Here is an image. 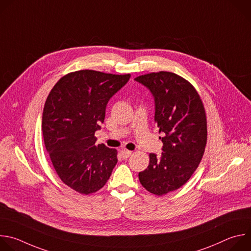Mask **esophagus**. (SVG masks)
Returning a JSON list of instances; mask_svg holds the SVG:
<instances>
[{
    "instance_id": "34e87169",
    "label": "esophagus",
    "mask_w": 251,
    "mask_h": 251,
    "mask_svg": "<svg viewBox=\"0 0 251 251\" xmlns=\"http://www.w3.org/2000/svg\"><path fill=\"white\" fill-rule=\"evenodd\" d=\"M121 154H122L124 159H127L131 155V151H129V150L124 149V150H122V151H121Z\"/></svg>"
}]
</instances>
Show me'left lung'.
I'll list each match as a JSON object with an SVG mask.
<instances>
[{
    "mask_svg": "<svg viewBox=\"0 0 251 251\" xmlns=\"http://www.w3.org/2000/svg\"><path fill=\"white\" fill-rule=\"evenodd\" d=\"M154 98V121L163 142L162 153L149 154V165L138 173L141 185L162 196L183 186L201 162L207 144V117L201 98L191 83L166 71L138 76Z\"/></svg>",
    "mask_w": 251,
    "mask_h": 251,
    "instance_id": "1",
    "label": "left lung"
}]
</instances>
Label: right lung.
I'll list each match as a JSON object with an SVG mask.
<instances>
[{"label":"right lung","mask_w":251,"mask_h":251,"mask_svg":"<svg viewBox=\"0 0 251 251\" xmlns=\"http://www.w3.org/2000/svg\"><path fill=\"white\" fill-rule=\"evenodd\" d=\"M129 78L130 74L80 70L63 76L46 99L45 148L61 181L80 194L103 188L118 162L116 149L96 145L95 131L105 121L110 99Z\"/></svg>","instance_id":"obj_1"}]
</instances>
